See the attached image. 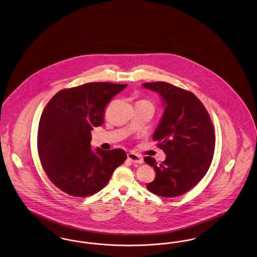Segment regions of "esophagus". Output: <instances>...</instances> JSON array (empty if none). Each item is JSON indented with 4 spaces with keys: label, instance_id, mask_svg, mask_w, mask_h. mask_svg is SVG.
<instances>
[{
    "label": "esophagus",
    "instance_id": "obj_1",
    "mask_svg": "<svg viewBox=\"0 0 257 257\" xmlns=\"http://www.w3.org/2000/svg\"><path fill=\"white\" fill-rule=\"evenodd\" d=\"M127 159L133 164H140L141 165V164L144 163V159L140 155L135 154V153H128Z\"/></svg>",
    "mask_w": 257,
    "mask_h": 257
}]
</instances>
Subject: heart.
<instances>
[{"instance_id":"obj_1","label":"heart","mask_w":257,"mask_h":257,"mask_svg":"<svg viewBox=\"0 0 257 257\" xmlns=\"http://www.w3.org/2000/svg\"><path fill=\"white\" fill-rule=\"evenodd\" d=\"M141 102H148V103H150V102H149V101H146V100H142V101H141Z\"/></svg>"}]
</instances>
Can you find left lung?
I'll return each instance as SVG.
<instances>
[{
	"label": "left lung",
	"mask_w": 257,
	"mask_h": 257,
	"mask_svg": "<svg viewBox=\"0 0 257 257\" xmlns=\"http://www.w3.org/2000/svg\"><path fill=\"white\" fill-rule=\"evenodd\" d=\"M143 87L160 93L165 103L153 139L166 158L161 165L152 157L144 158L156 172L154 181L146 187L165 198L183 195L205 177L211 165L215 148L213 124L192 92L163 81L144 83Z\"/></svg>",
	"instance_id": "1"
}]
</instances>
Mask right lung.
<instances>
[{
    "label": "right lung",
    "mask_w": 257,
    "mask_h": 257,
    "mask_svg": "<svg viewBox=\"0 0 257 257\" xmlns=\"http://www.w3.org/2000/svg\"><path fill=\"white\" fill-rule=\"evenodd\" d=\"M126 87L87 83L59 91L45 107L38 126V155L48 178L63 192L73 197L98 192L126 160L122 149L91 150V131L102 125L106 106Z\"/></svg>",
    "instance_id": "obj_1"
}]
</instances>
